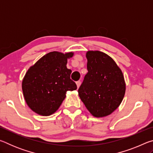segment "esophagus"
Segmentation results:
<instances>
[{
    "label": "esophagus",
    "instance_id": "obj_1",
    "mask_svg": "<svg viewBox=\"0 0 153 153\" xmlns=\"http://www.w3.org/2000/svg\"><path fill=\"white\" fill-rule=\"evenodd\" d=\"M80 84H81V82H80V81H77V82H76V85H77V88H79V87L80 86Z\"/></svg>",
    "mask_w": 153,
    "mask_h": 153
}]
</instances>
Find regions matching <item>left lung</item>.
Returning a JSON list of instances; mask_svg holds the SVG:
<instances>
[{
  "mask_svg": "<svg viewBox=\"0 0 153 153\" xmlns=\"http://www.w3.org/2000/svg\"><path fill=\"white\" fill-rule=\"evenodd\" d=\"M87 74L78 94L88 111L95 117L111 115L119 107L126 93L121 69L107 54L98 51L86 53Z\"/></svg>",
  "mask_w": 153,
  "mask_h": 153,
  "instance_id": "left-lung-1",
  "label": "left lung"
}]
</instances>
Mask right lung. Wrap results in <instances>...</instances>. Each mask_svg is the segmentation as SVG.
<instances>
[{"mask_svg":"<svg viewBox=\"0 0 153 153\" xmlns=\"http://www.w3.org/2000/svg\"><path fill=\"white\" fill-rule=\"evenodd\" d=\"M74 53L53 51L46 54L31 66L22 81L25 102L33 112L42 116L55 113L66 97L67 91L77 89L70 79L67 59Z\"/></svg>","mask_w":153,"mask_h":153,"instance_id":"right-lung-1","label":"right lung"}]
</instances>
